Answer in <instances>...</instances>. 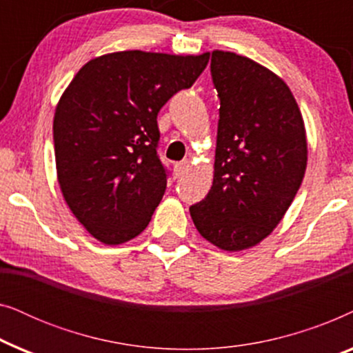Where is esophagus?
Segmentation results:
<instances>
[{
  "instance_id": "obj_1",
  "label": "esophagus",
  "mask_w": 353,
  "mask_h": 353,
  "mask_svg": "<svg viewBox=\"0 0 353 353\" xmlns=\"http://www.w3.org/2000/svg\"><path fill=\"white\" fill-rule=\"evenodd\" d=\"M190 162L188 161H181V162H176L175 165H173V168H175V175L176 176H183L185 173L190 170Z\"/></svg>"
}]
</instances>
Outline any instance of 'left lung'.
Segmentation results:
<instances>
[{"label":"left lung","mask_w":353,"mask_h":353,"mask_svg":"<svg viewBox=\"0 0 353 353\" xmlns=\"http://www.w3.org/2000/svg\"><path fill=\"white\" fill-rule=\"evenodd\" d=\"M220 98L214 181L190 207L202 238L236 252L263 241L292 204L307 168V137L289 86L267 67L215 50Z\"/></svg>","instance_id":"left-lung-1"}]
</instances>
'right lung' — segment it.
I'll return each mask as SVG.
<instances>
[{
    "label": "right lung",
    "instance_id": "obj_1",
    "mask_svg": "<svg viewBox=\"0 0 353 353\" xmlns=\"http://www.w3.org/2000/svg\"><path fill=\"white\" fill-rule=\"evenodd\" d=\"M209 56L110 52L86 62L62 93L52 123L57 181L101 243H127L151 221L167 188L157 114L192 86Z\"/></svg>",
    "mask_w": 353,
    "mask_h": 353
}]
</instances>
